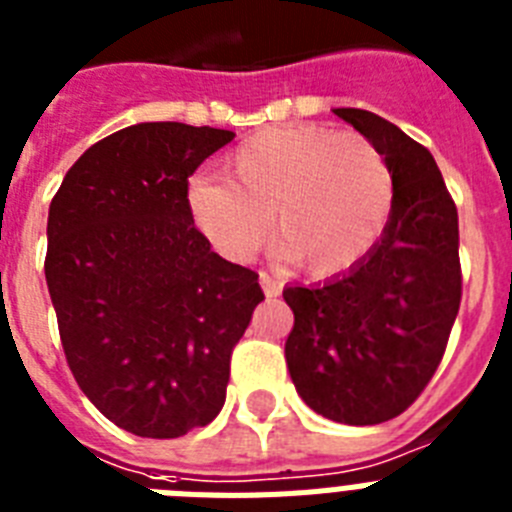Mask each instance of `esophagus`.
Returning <instances> with one entry per match:
<instances>
[{
  "instance_id": "obj_1",
  "label": "esophagus",
  "mask_w": 512,
  "mask_h": 512,
  "mask_svg": "<svg viewBox=\"0 0 512 512\" xmlns=\"http://www.w3.org/2000/svg\"><path fill=\"white\" fill-rule=\"evenodd\" d=\"M260 286H263L265 296H278V294H281V283H278L273 276H268V273H260Z\"/></svg>"
}]
</instances>
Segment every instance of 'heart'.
Instances as JSON below:
<instances>
[{
    "mask_svg": "<svg viewBox=\"0 0 512 512\" xmlns=\"http://www.w3.org/2000/svg\"><path fill=\"white\" fill-rule=\"evenodd\" d=\"M393 208V176L377 145L359 132L270 127L226 158L223 176H192L187 213L231 263L268 242L276 218L283 255L312 278L362 263Z\"/></svg>",
    "mask_w": 512,
    "mask_h": 512,
    "instance_id": "obj_1",
    "label": "heart"
}]
</instances>
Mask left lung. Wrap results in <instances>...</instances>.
I'll return each instance as SVG.
<instances>
[{
	"mask_svg": "<svg viewBox=\"0 0 512 512\" xmlns=\"http://www.w3.org/2000/svg\"><path fill=\"white\" fill-rule=\"evenodd\" d=\"M393 176L385 231L362 263L317 286H286V364L296 393L354 427L403 414L435 375L461 307L458 210L435 158L388 119L336 109Z\"/></svg>",
	"mask_w": 512,
	"mask_h": 512,
	"instance_id": "left-lung-1",
	"label": "left lung"
}]
</instances>
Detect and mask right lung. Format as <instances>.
I'll return each instance as SVG.
<instances>
[{
  "label": "right lung",
  "instance_id": "right-lung-1",
  "mask_svg": "<svg viewBox=\"0 0 512 512\" xmlns=\"http://www.w3.org/2000/svg\"><path fill=\"white\" fill-rule=\"evenodd\" d=\"M234 132L143 122L90 145L49 208L46 286L77 385L137 437H182L226 401L263 302L187 213V179Z\"/></svg>",
  "mask_w": 512,
  "mask_h": 512
}]
</instances>
